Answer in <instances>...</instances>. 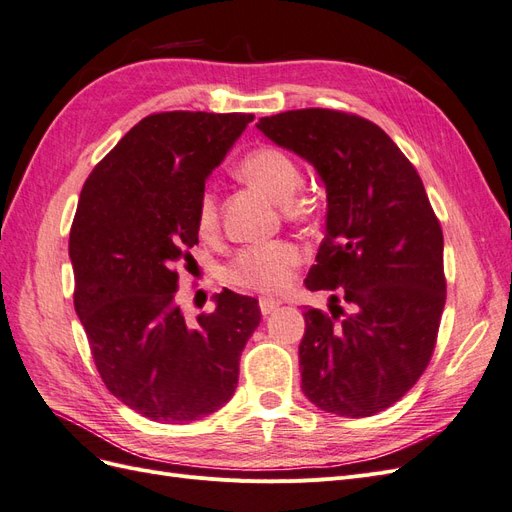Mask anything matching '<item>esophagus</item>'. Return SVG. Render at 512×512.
Here are the masks:
<instances>
[{
	"instance_id": "esophagus-1",
	"label": "esophagus",
	"mask_w": 512,
	"mask_h": 512,
	"mask_svg": "<svg viewBox=\"0 0 512 512\" xmlns=\"http://www.w3.org/2000/svg\"><path fill=\"white\" fill-rule=\"evenodd\" d=\"M260 312H262V316H269V314H273L275 312V309H280V301H277V299H271V297H262L260 299Z\"/></svg>"
}]
</instances>
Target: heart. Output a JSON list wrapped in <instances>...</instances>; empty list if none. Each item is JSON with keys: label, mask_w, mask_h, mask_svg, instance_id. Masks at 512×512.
Instances as JSON below:
<instances>
[{"label": "heart", "mask_w": 512, "mask_h": 512, "mask_svg": "<svg viewBox=\"0 0 512 512\" xmlns=\"http://www.w3.org/2000/svg\"><path fill=\"white\" fill-rule=\"evenodd\" d=\"M237 175L252 185L254 190L271 198L273 203L286 205L297 194L301 185V168L292 160L290 153L280 147L262 145L252 149L239 162ZM309 205L299 203V211L305 213ZM220 222L218 196L211 188H205L198 196L196 224L200 232H213ZM301 252L292 243H260L245 247L230 262L226 271L228 280L241 288H252L258 292H277L288 286L292 271L299 267Z\"/></svg>", "instance_id": "1"}]
</instances>
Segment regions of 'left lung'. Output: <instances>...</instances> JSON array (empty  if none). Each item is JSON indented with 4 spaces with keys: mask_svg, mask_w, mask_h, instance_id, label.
Instances as JSON below:
<instances>
[{
    "mask_svg": "<svg viewBox=\"0 0 512 512\" xmlns=\"http://www.w3.org/2000/svg\"><path fill=\"white\" fill-rule=\"evenodd\" d=\"M256 128L312 164L327 190V228L305 286L333 290L331 314H303L301 389L324 412L378 414L421 378L446 301L442 228L423 181L363 117L303 108Z\"/></svg>",
    "mask_w": 512,
    "mask_h": 512,
    "instance_id": "obj_1",
    "label": "left lung"
}]
</instances>
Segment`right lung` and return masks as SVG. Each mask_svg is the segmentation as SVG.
<instances>
[{
	"label": "right lung",
	"instance_id": "1",
	"mask_svg": "<svg viewBox=\"0 0 512 512\" xmlns=\"http://www.w3.org/2000/svg\"><path fill=\"white\" fill-rule=\"evenodd\" d=\"M252 119L149 115L83 185L70 230L74 309L106 389L156 423L200 421L228 404L260 322L258 301L228 288L194 324L177 303L198 196Z\"/></svg>",
	"mask_w": 512,
	"mask_h": 512
}]
</instances>
